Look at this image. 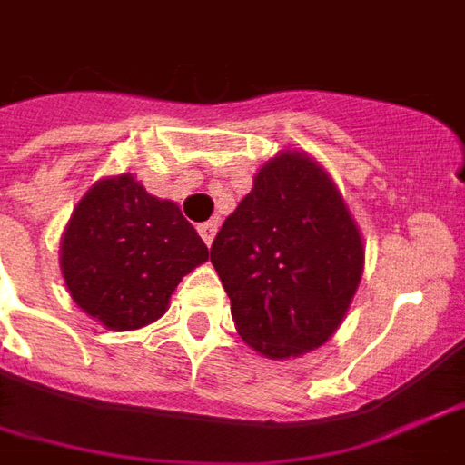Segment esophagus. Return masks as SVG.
Returning a JSON list of instances; mask_svg holds the SVG:
<instances>
[{
    "mask_svg": "<svg viewBox=\"0 0 465 465\" xmlns=\"http://www.w3.org/2000/svg\"><path fill=\"white\" fill-rule=\"evenodd\" d=\"M216 229H219V223H216V222L199 223V236H202V239H204L206 246H212V242H214Z\"/></svg>",
    "mask_w": 465,
    "mask_h": 465,
    "instance_id": "esophagus-1",
    "label": "esophagus"
}]
</instances>
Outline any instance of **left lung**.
Instances as JSON below:
<instances>
[{
	"mask_svg": "<svg viewBox=\"0 0 465 465\" xmlns=\"http://www.w3.org/2000/svg\"><path fill=\"white\" fill-rule=\"evenodd\" d=\"M209 256L242 340L273 360L315 350L338 330L364 266L342 194L302 153L261 167Z\"/></svg>",
	"mask_w": 465,
	"mask_h": 465,
	"instance_id": "left-lung-1",
	"label": "left lung"
}]
</instances>
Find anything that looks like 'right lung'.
Listing matches in <instances>:
<instances>
[{
	"instance_id": "right-lung-1",
	"label": "right lung",
	"mask_w": 465,
	"mask_h": 465,
	"mask_svg": "<svg viewBox=\"0 0 465 465\" xmlns=\"http://www.w3.org/2000/svg\"><path fill=\"white\" fill-rule=\"evenodd\" d=\"M206 259V243L180 206L147 194L133 174L91 187L61 242L75 305L118 332L164 315L182 276Z\"/></svg>"
}]
</instances>
